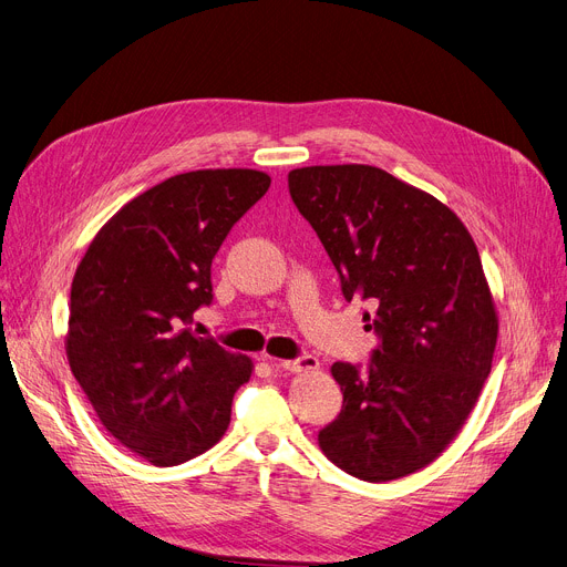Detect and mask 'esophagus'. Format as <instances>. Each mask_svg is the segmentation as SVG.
I'll return each mask as SVG.
<instances>
[{"mask_svg":"<svg viewBox=\"0 0 567 567\" xmlns=\"http://www.w3.org/2000/svg\"><path fill=\"white\" fill-rule=\"evenodd\" d=\"M280 368L287 370V372H312V370L319 368V359L312 353H303V355H299V359L282 361Z\"/></svg>","mask_w":567,"mask_h":567,"instance_id":"obj_1","label":"esophagus"}]
</instances>
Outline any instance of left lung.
<instances>
[{
  "instance_id": "1",
  "label": "left lung",
  "mask_w": 567,
  "mask_h": 567,
  "mask_svg": "<svg viewBox=\"0 0 567 567\" xmlns=\"http://www.w3.org/2000/svg\"><path fill=\"white\" fill-rule=\"evenodd\" d=\"M287 182L379 338L365 370L333 363L344 400L319 445L353 478H404L455 439L492 370L498 319L478 248L449 206L379 167L312 165Z\"/></svg>"
}]
</instances>
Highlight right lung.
<instances>
[{"label":"right lung","mask_w":567,"mask_h":567,"mask_svg":"<svg viewBox=\"0 0 567 567\" xmlns=\"http://www.w3.org/2000/svg\"><path fill=\"white\" fill-rule=\"evenodd\" d=\"M257 169H197L148 188L86 248L73 285L69 365L105 430L154 466L220 441L248 355L186 326L212 306V261L264 197Z\"/></svg>","instance_id":"1"}]
</instances>
